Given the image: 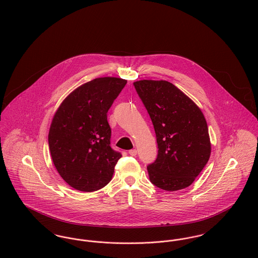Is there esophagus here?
<instances>
[{
    "instance_id": "obj_1",
    "label": "esophagus",
    "mask_w": 258,
    "mask_h": 258,
    "mask_svg": "<svg viewBox=\"0 0 258 258\" xmlns=\"http://www.w3.org/2000/svg\"><path fill=\"white\" fill-rule=\"evenodd\" d=\"M129 154H130L131 156H136V155H137V150H136V149H132V150L129 151Z\"/></svg>"
}]
</instances>
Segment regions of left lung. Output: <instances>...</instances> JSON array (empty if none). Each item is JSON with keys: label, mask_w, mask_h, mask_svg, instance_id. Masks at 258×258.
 <instances>
[{"label": "left lung", "mask_w": 258, "mask_h": 258, "mask_svg": "<svg viewBox=\"0 0 258 258\" xmlns=\"http://www.w3.org/2000/svg\"><path fill=\"white\" fill-rule=\"evenodd\" d=\"M133 84L154 125L159 149L157 159L147 167L151 183L169 191L188 186L211 155L203 112L166 80H139Z\"/></svg>", "instance_id": "8db88e82"}]
</instances>
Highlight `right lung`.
I'll list each match as a JSON object with an SVG mask.
<instances>
[{"label": "right lung", "mask_w": 258, "mask_h": 258, "mask_svg": "<svg viewBox=\"0 0 258 258\" xmlns=\"http://www.w3.org/2000/svg\"><path fill=\"white\" fill-rule=\"evenodd\" d=\"M127 80L99 77L73 91L55 112L48 133L52 162L77 190L94 191L112 179L122 157L110 146L107 112Z\"/></svg>", "instance_id": "obj_1"}]
</instances>
